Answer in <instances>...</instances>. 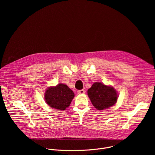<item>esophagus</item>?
Segmentation results:
<instances>
[{"label":"esophagus","mask_w":155,"mask_h":155,"mask_svg":"<svg viewBox=\"0 0 155 155\" xmlns=\"http://www.w3.org/2000/svg\"><path fill=\"white\" fill-rule=\"evenodd\" d=\"M84 93H85V91L84 90H81L78 91V94H83Z\"/></svg>","instance_id":"1"}]
</instances>
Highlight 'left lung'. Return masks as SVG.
<instances>
[{"mask_svg": "<svg viewBox=\"0 0 155 155\" xmlns=\"http://www.w3.org/2000/svg\"><path fill=\"white\" fill-rule=\"evenodd\" d=\"M87 96L93 106L99 110L114 106L118 99L117 91L115 88L101 82L93 83L87 90Z\"/></svg>", "mask_w": 155, "mask_h": 155, "instance_id": "8db88e82", "label": "left lung"}]
</instances>
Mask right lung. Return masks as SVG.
Returning a JSON list of instances; mask_svg holds the SVG:
<instances>
[{
  "mask_svg": "<svg viewBox=\"0 0 155 155\" xmlns=\"http://www.w3.org/2000/svg\"><path fill=\"white\" fill-rule=\"evenodd\" d=\"M44 96L50 107L62 111L70 105L75 94L67 85L59 83L55 86L49 87Z\"/></svg>",
  "mask_w": 155,
  "mask_h": 155,
  "instance_id": "right-lung-1",
  "label": "right lung"
}]
</instances>
